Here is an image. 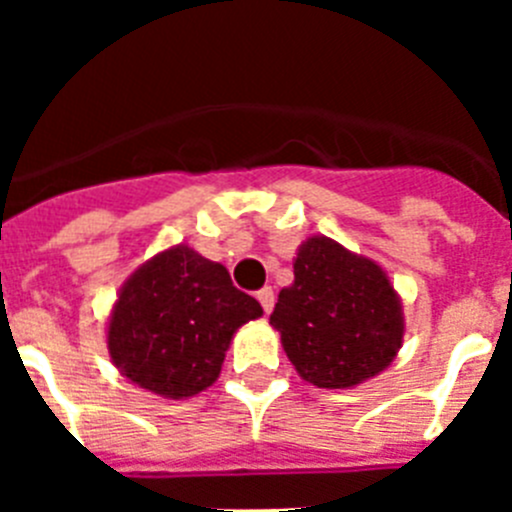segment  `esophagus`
<instances>
[{
	"label": "esophagus",
	"instance_id": "obj_1",
	"mask_svg": "<svg viewBox=\"0 0 512 512\" xmlns=\"http://www.w3.org/2000/svg\"><path fill=\"white\" fill-rule=\"evenodd\" d=\"M256 300L261 302L264 312H266V315H269V312L274 310V289H271V287L259 289V292H256Z\"/></svg>",
	"mask_w": 512,
	"mask_h": 512
}]
</instances>
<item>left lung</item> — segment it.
<instances>
[{
  "label": "left lung",
  "instance_id": "left-lung-1",
  "mask_svg": "<svg viewBox=\"0 0 512 512\" xmlns=\"http://www.w3.org/2000/svg\"><path fill=\"white\" fill-rule=\"evenodd\" d=\"M271 328L305 382L351 390L382 374L405 338L402 297L387 271L328 235H310L292 261Z\"/></svg>",
  "mask_w": 512,
  "mask_h": 512
}]
</instances>
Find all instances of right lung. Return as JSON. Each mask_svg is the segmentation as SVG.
<instances>
[{
	"mask_svg": "<svg viewBox=\"0 0 512 512\" xmlns=\"http://www.w3.org/2000/svg\"><path fill=\"white\" fill-rule=\"evenodd\" d=\"M261 315L223 264L176 243L122 282L107 315V351L130 384L187 400L217 382L235 330Z\"/></svg>",
	"mask_w": 512,
	"mask_h": 512,
	"instance_id": "obj_1",
	"label": "right lung"
}]
</instances>
